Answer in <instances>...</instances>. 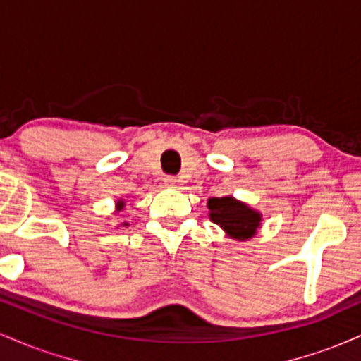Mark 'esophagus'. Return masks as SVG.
Wrapping results in <instances>:
<instances>
[{"label":"esophagus","mask_w":361,"mask_h":361,"mask_svg":"<svg viewBox=\"0 0 361 361\" xmlns=\"http://www.w3.org/2000/svg\"><path fill=\"white\" fill-rule=\"evenodd\" d=\"M176 176H171V175H168V176H164V183H166L168 186H175L176 185Z\"/></svg>","instance_id":"1"}]
</instances>
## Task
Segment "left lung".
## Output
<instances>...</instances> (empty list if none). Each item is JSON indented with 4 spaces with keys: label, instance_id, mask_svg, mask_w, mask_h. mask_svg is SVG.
<instances>
[{
    "label": "left lung",
    "instance_id": "left-lung-1",
    "mask_svg": "<svg viewBox=\"0 0 361 361\" xmlns=\"http://www.w3.org/2000/svg\"><path fill=\"white\" fill-rule=\"evenodd\" d=\"M210 221L221 226L227 235L238 241H247L256 234L261 224V214L234 197L209 198Z\"/></svg>",
    "mask_w": 361,
    "mask_h": 361
}]
</instances>
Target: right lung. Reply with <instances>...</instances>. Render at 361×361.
<instances>
[{
    "label": "right lung",
    "instance_id": "right-lung-1",
    "mask_svg": "<svg viewBox=\"0 0 361 361\" xmlns=\"http://www.w3.org/2000/svg\"><path fill=\"white\" fill-rule=\"evenodd\" d=\"M123 205H126V204H123V200H118L117 202V210H122ZM123 226H127V224H123Z\"/></svg>",
    "mask_w": 361,
    "mask_h": 361
}]
</instances>
